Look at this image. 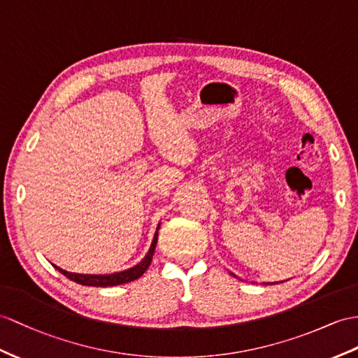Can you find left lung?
I'll return each instance as SVG.
<instances>
[{
    "label": "left lung",
    "instance_id": "left-lung-1",
    "mask_svg": "<svg viewBox=\"0 0 358 358\" xmlns=\"http://www.w3.org/2000/svg\"><path fill=\"white\" fill-rule=\"evenodd\" d=\"M231 275H232V273H231Z\"/></svg>",
    "mask_w": 358,
    "mask_h": 358
}]
</instances>
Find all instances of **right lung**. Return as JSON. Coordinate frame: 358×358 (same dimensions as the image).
Returning <instances> with one entry per match:
<instances>
[{
  "label": "right lung",
  "instance_id": "right-lung-1",
  "mask_svg": "<svg viewBox=\"0 0 358 358\" xmlns=\"http://www.w3.org/2000/svg\"><path fill=\"white\" fill-rule=\"evenodd\" d=\"M161 223L158 224V228H156V232L153 235V240H152V245L149 252H147V255L139 261V263L134 267H130L127 270H123V272H117V273H110V275H82V273H71V272H66V270L60 268L57 266H55L60 273L65 275L68 280H71L77 284H82V285H90V287H112V285H120V284H126V282H132L135 280H138L139 276H143V273L145 272L147 268H149L150 263H152V258L155 254V249H156V241H158V229H159Z\"/></svg>",
  "mask_w": 358,
  "mask_h": 358
}]
</instances>
